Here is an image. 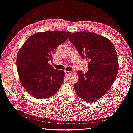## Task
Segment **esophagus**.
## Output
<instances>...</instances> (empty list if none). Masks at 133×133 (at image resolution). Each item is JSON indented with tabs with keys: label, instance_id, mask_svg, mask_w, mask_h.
<instances>
[{
	"label": "esophagus",
	"instance_id": "34e87169",
	"mask_svg": "<svg viewBox=\"0 0 133 133\" xmlns=\"http://www.w3.org/2000/svg\"><path fill=\"white\" fill-rule=\"evenodd\" d=\"M65 75L66 76H69L72 74V72L71 71H65Z\"/></svg>",
	"mask_w": 133,
	"mask_h": 133
}]
</instances>
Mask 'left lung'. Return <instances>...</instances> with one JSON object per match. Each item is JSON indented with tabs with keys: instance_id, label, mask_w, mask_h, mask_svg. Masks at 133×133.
Wrapping results in <instances>:
<instances>
[{
	"instance_id": "left-lung-1",
	"label": "left lung",
	"mask_w": 133,
	"mask_h": 133,
	"mask_svg": "<svg viewBox=\"0 0 133 133\" xmlns=\"http://www.w3.org/2000/svg\"><path fill=\"white\" fill-rule=\"evenodd\" d=\"M68 39L83 58L89 61L86 73L78 71L79 81L74 85L77 95L86 101L100 99L116 79L119 69L117 52L112 42L95 33H73Z\"/></svg>"
}]
</instances>
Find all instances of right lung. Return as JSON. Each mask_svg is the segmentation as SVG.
<instances>
[{
	"mask_svg": "<svg viewBox=\"0 0 133 133\" xmlns=\"http://www.w3.org/2000/svg\"><path fill=\"white\" fill-rule=\"evenodd\" d=\"M71 32L48 31L34 33L17 54V70L23 87L33 97L46 99L55 94L63 82L65 73L48 63L58 46Z\"/></svg>",
	"mask_w": 133,
	"mask_h": 133,
	"instance_id": "obj_1",
	"label": "right lung"
}]
</instances>
